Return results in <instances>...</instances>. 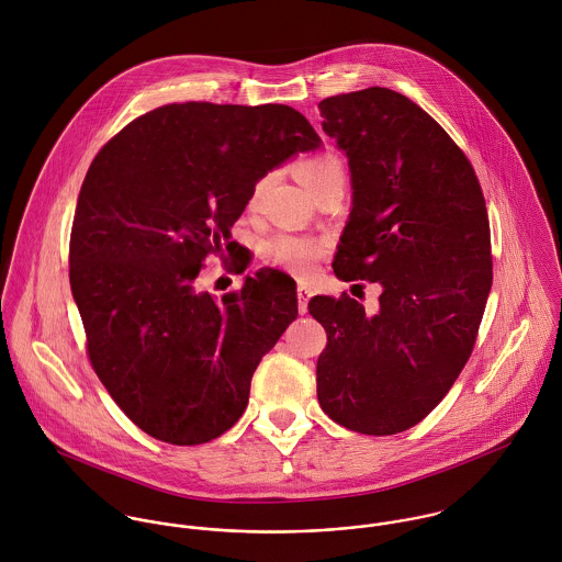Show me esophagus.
<instances>
[{
  "mask_svg": "<svg viewBox=\"0 0 562 562\" xmlns=\"http://www.w3.org/2000/svg\"><path fill=\"white\" fill-rule=\"evenodd\" d=\"M296 296H299V312H301V314H307V303H310V299L314 296V290L307 288V285H299Z\"/></svg>",
  "mask_w": 562,
  "mask_h": 562,
  "instance_id": "1",
  "label": "esophagus"
}]
</instances>
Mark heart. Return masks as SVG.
I'll return each instance as SVG.
<instances>
[{"mask_svg":"<svg viewBox=\"0 0 562 562\" xmlns=\"http://www.w3.org/2000/svg\"><path fill=\"white\" fill-rule=\"evenodd\" d=\"M296 175L305 183V188L318 196L324 190L344 188L346 186V166L335 154H318L296 164ZM270 177H261L250 194V203H257L261 190L266 188ZM263 255L274 266H281L294 274H310L314 263L324 255V244L316 238L296 236V234H274L263 241Z\"/></svg>","mask_w":562,"mask_h":562,"instance_id":"1","label":"heart"}]
</instances>
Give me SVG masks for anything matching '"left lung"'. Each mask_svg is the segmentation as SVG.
I'll return each mask as SVG.
<instances>
[{
    "instance_id": "left-lung-1",
    "label": "left lung",
    "mask_w": 562,
    "mask_h": 562,
    "mask_svg": "<svg viewBox=\"0 0 562 562\" xmlns=\"http://www.w3.org/2000/svg\"><path fill=\"white\" fill-rule=\"evenodd\" d=\"M321 114L355 190L333 270L383 292L372 316L346 292L310 301L326 330L318 401L348 430L396 435L443 401L474 350L493 281L481 181L446 130L396 90L326 97Z\"/></svg>"
}]
</instances>
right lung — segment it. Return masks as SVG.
Returning <instances> with one entry per match:
<instances>
[{
    "instance_id": "add662e5",
    "label": "right lung",
    "mask_w": 562,
    "mask_h": 562,
    "mask_svg": "<svg viewBox=\"0 0 562 562\" xmlns=\"http://www.w3.org/2000/svg\"><path fill=\"white\" fill-rule=\"evenodd\" d=\"M318 145L290 105L188 101L134 119L90 164L71 292L94 374L147 435L199 446L240 419L261 357L299 316L296 283L259 270L214 299L194 281L210 252L234 255L229 229L255 183Z\"/></svg>"
}]
</instances>
